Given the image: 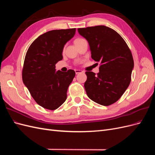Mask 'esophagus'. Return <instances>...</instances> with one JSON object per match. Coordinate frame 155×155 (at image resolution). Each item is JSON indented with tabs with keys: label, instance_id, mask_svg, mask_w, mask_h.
Returning a JSON list of instances; mask_svg holds the SVG:
<instances>
[{
	"label": "esophagus",
	"instance_id": "1",
	"mask_svg": "<svg viewBox=\"0 0 155 155\" xmlns=\"http://www.w3.org/2000/svg\"><path fill=\"white\" fill-rule=\"evenodd\" d=\"M75 72H76V74H80V73H82L83 71L81 70H75Z\"/></svg>",
	"mask_w": 155,
	"mask_h": 155
}]
</instances>
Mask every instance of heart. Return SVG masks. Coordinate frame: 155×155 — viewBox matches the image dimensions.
<instances>
[{"instance_id": "heart-1", "label": "heart", "mask_w": 155, "mask_h": 155, "mask_svg": "<svg viewBox=\"0 0 155 155\" xmlns=\"http://www.w3.org/2000/svg\"><path fill=\"white\" fill-rule=\"evenodd\" d=\"M83 40H84V39H82V38H77V39H75V40L74 41V43L75 45L76 46L78 44H79V43H80V42H81Z\"/></svg>"}]
</instances>
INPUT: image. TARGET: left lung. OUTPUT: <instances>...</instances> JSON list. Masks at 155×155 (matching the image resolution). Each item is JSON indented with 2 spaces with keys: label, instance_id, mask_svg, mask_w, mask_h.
<instances>
[{
  "label": "left lung",
  "instance_id": "obj_1",
  "mask_svg": "<svg viewBox=\"0 0 155 155\" xmlns=\"http://www.w3.org/2000/svg\"><path fill=\"white\" fill-rule=\"evenodd\" d=\"M88 41L91 58L100 62V72H85L84 84L88 97L97 104L109 106L124 94L131 80L134 60L129 46L121 36L105 26L78 29Z\"/></svg>",
  "mask_w": 155,
  "mask_h": 155
}]
</instances>
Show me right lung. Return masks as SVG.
<instances>
[{
  "label": "right lung",
  "mask_w": 155,
  "mask_h": 155,
  "mask_svg": "<svg viewBox=\"0 0 155 155\" xmlns=\"http://www.w3.org/2000/svg\"><path fill=\"white\" fill-rule=\"evenodd\" d=\"M76 34V28L51 30L41 35L28 50L22 78L36 103L55 110L65 101L67 90L76 75L70 69L55 72V64L63 59L64 45Z\"/></svg>",
  "instance_id": "obj_1"
}]
</instances>
